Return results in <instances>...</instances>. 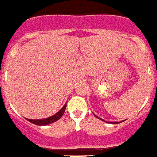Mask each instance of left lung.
Listing matches in <instances>:
<instances>
[{"mask_svg":"<svg viewBox=\"0 0 157 157\" xmlns=\"http://www.w3.org/2000/svg\"><path fill=\"white\" fill-rule=\"evenodd\" d=\"M96 116V117H97V118H98V119H101V118L98 117V116ZM101 120H102V121H104V120H102V119H101ZM121 122H123V121H121ZM121 122H120V123H121ZM107 123H108V122H107ZM109 123H110V122H109ZM112 123V124H116V123H118V122H112V123Z\"/></svg>","mask_w":157,"mask_h":157,"instance_id":"1","label":"left lung"}]
</instances>
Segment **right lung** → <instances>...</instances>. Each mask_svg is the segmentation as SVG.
I'll use <instances>...</instances> for the list:
<instances>
[{
  "label": "right lung",
  "mask_w": 157,
  "mask_h": 157,
  "mask_svg": "<svg viewBox=\"0 0 157 157\" xmlns=\"http://www.w3.org/2000/svg\"><path fill=\"white\" fill-rule=\"evenodd\" d=\"M66 107L67 105L65 104L63 105V107L57 113L54 115V116H50V117L46 118V119H42V120H29V119H27L29 122L30 123H34L35 125L37 126H45V125H48V124H50V123H54V122L57 121L58 120H59L60 118L62 117L63 114L65 112V109H66Z\"/></svg>",
  "instance_id": "1"
}]
</instances>
